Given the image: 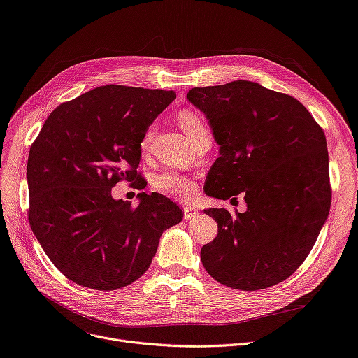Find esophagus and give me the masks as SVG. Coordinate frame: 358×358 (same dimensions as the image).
<instances>
[{"instance_id": "obj_1", "label": "esophagus", "mask_w": 358, "mask_h": 358, "mask_svg": "<svg viewBox=\"0 0 358 358\" xmlns=\"http://www.w3.org/2000/svg\"><path fill=\"white\" fill-rule=\"evenodd\" d=\"M197 215H199V210L196 208H193V206H190V204L184 206V219L185 220H190V219L196 217Z\"/></svg>"}]
</instances>
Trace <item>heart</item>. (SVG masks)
<instances>
[{
	"label": "heart",
	"instance_id": "1",
	"mask_svg": "<svg viewBox=\"0 0 358 358\" xmlns=\"http://www.w3.org/2000/svg\"><path fill=\"white\" fill-rule=\"evenodd\" d=\"M178 124L181 126V129L185 131V134L189 135L192 143L194 141H197L199 138L209 134V129L203 122V119L199 115H196L194 111H190V110H184L180 113ZM154 130H155V126L152 124L145 131V135L141 142L142 149H146L149 146L150 139H152V135H154ZM154 185L159 193L176 197V199L189 197L196 190V185L190 177H187L180 173H174V171H166V173L159 174L155 178Z\"/></svg>",
	"mask_w": 358,
	"mask_h": 358
}]
</instances>
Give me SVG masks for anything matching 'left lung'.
Returning a JSON list of instances; mask_svg holds the SVG:
<instances>
[{
	"label": "left lung",
	"instance_id": "8db88e82",
	"mask_svg": "<svg viewBox=\"0 0 358 358\" xmlns=\"http://www.w3.org/2000/svg\"><path fill=\"white\" fill-rule=\"evenodd\" d=\"M219 145L204 193L242 194L247 212L206 209L217 236L201 248L203 267L238 290H261L290 277L328 219L331 187L324 130L302 103L252 81L192 88Z\"/></svg>",
	"mask_w": 358,
	"mask_h": 358
}]
</instances>
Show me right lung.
<instances>
[{"label":"right lung","instance_id":"1","mask_svg":"<svg viewBox=\"0 0 358 358\" xmlns=\"http://www.w3.org/2000/svg\"><path fill=\"white\" fill-rule=\"evenodd\" d=\"M174 91L104 85L56 107L27 161L29 222L65 277L92 290L136 281L157 254L162 232L182 210L162 194L139 193L138 208L111 197L136 181L141 142Z\"/></svg>","mask_w":358,"mask_h":358}]
</instances>
